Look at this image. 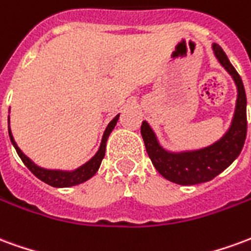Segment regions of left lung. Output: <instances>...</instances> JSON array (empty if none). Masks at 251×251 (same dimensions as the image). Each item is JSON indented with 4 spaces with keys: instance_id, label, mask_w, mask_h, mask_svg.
<instances>
[{
    "instance_id": "obj_1",
    "label": "left lung",
    "mask_w": 251,
    "mask_h": 251,
    "mask_svg": "<svg viewBox=\"0 0 251 251\" xmlns=\"http://www.w3.org/2000/svg\"><path fill=\"white\" fill-rule=\"evenodd\" d=\"M215 56L221 64L231 75L238 88V99L235 114L231 127L225 137L214 145L196 152H187L174 154L164 151L158 145L156 136L147 122H142L141 136L145 148L154 168L165 179L181 185H192L210 181L223 172L230 164L239 156L248 133V118H246V93L242 79L221 46H212Z\"/></svg>"
}]
</instances>
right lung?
<instances>
[{
  "label": "right lung",
  "mask_w": 251,
  "mask_h": 251,
  "mask_svg": "<svg viewBox=\"0 0 251 251\" xmlns=\"http://www.w3.org/2000/svg\"><path fill=\"white\" fill-rule=\"evenodd\" d=\"M118 117L117 115L114 120L111 121L109 124V126L106 127L104 130L103 138H102V144H100V148H99L98 153L94 156L87 164H84L83 167H80L79 169H76L75 172H62V171H48V169H43L39 168L37 165L30 161L29 158L25 156L24 153L21 152L19 149V147L16 145V142L13 140V136L10 133V129H9V137H10V141L13 144L14 149L16 152L20 156V158L23 160V163L28 167L32 174L35 175L37 179H40L41 181H44L47 184L52 185V187H71V185H76L80 184L83 181H86L90 177H93L94 175L97 174V171L100 167V163L104 157V152H106V141L109 138V134L111 133V130L114 129L115 124L118 121Z\"/></svg>",
  "instance_id": "1"
}]
</instances>
